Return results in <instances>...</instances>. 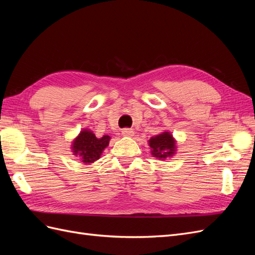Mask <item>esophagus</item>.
Masks as SVG:
<instances>
[{
	"mask_svg": "<svg viewBox=\"0 0 255 255\" xmlns=\"http://www.w3.org/2000/svg\"><path fill=\"white\" fill-rule=\"evenodd\" d=\"M121 133L123 136H128V137H130L134 135V130L132 128H123L121 130Z\"/></svg>",
	"mask_w": 255,
	"mask_h": 255,
	"instance_id": "34e87169",
	"label": "esophagus"
}]
</instances>
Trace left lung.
<instances>
[{"instance_id": "obj_1", "label": "left lung", "mask_w": 255, "mask_h": 255, "mask_svg": "<svg viewBox=\"0 0 255 255\" xmlns=\"http://www.w3.org/2000/svg\"><path fill=\"white\" fill-rule=\"evenodd\" d=\"M152 149V154L158 158H166L170 156L174 152V140L172 135L169 132H164L155 137H152L149 140Z\"/></svg>"}]
</instances>
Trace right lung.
I'll list each match as a JSON object with an SVG mask.
<instances>
[{
    "label": "right lung",
    "instance_id": "obj_1",
    "mask_svg": "<svg viewBox=\"0 0 255 255\" xmlns=\"http://www.w3.org/2000/svg\"><path fill=\"white\" fill-rule=\"evenodd\" d=\"M110 136L97 138L90 130H83L73 142V152L80 155L84 163H94L110 143Z\"/></svg>",
    "mask_w": 255,
    "mask_h": 255
}]
</instances>
